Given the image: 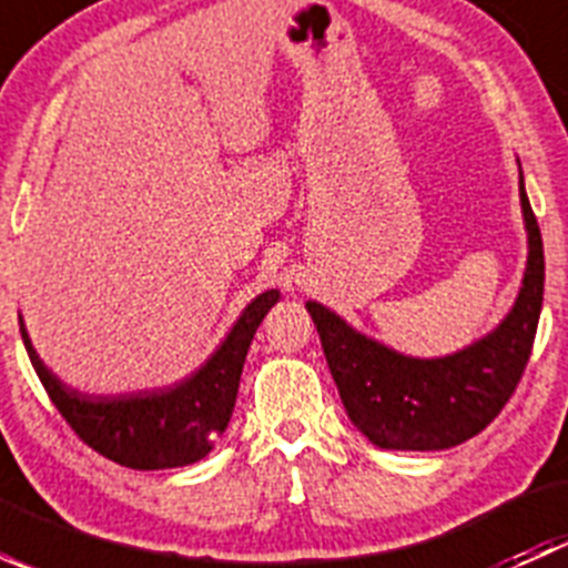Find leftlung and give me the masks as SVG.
Masks as SVG:
<instances>
[{"label":"left lung","instance_id":"obj_1","mask_svg":"<svg viewBox=\"0 0 568 568\" xmlns=\"http://www.w3.org/2000/svg\"><path fill=\"white\" fill-rule=\"evenodd\" d=\"M528 266L511 313L495 332L448 357H406L307 302L326 365L354 426L387 450H445L484 432L508 404L536 341L544 300V244L519 173Z\"/></svg>","mask_w":568,"mask_h":568}]
</instances>
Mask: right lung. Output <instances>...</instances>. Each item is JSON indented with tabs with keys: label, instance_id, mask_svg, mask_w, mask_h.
Segmentation results:
<instances>
[{
	"label": "right lung",
	"instance_id": "1",
	"mask_svg": "<svg viewBox=\"0 0 568 568\" xmlns=\"http://www.w3.org/2000/svg\"><path fill=\"white\" fill-rule=\"evenodd\" d=\"M280 291L255 296L239 316L222 346L181 385L131 395H88L62 385L32 348L21 321L27 354L51 404L82 443L131 469H168L194 464L211 454L236 406L239 379L250 343Z\"/></svg>",
	"mask_w": 568,
	"mask_h": 568
}]
</instances>
